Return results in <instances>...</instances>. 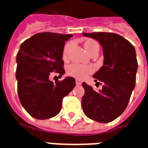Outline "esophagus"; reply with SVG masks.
Returning a JSON list of instances; mask_svg holds the SVG:
<instances>
[{"instance_id":"34e87169","label":"esophagus","mask_w":148,"mask_h":148,"mask_svg":"<svg viewBox=\"0 0 148 148\" xmlns=\"http://www.w3.org/2000/svg\"><path fill=\"white\" fill-rule=\"evenodd\" d=\"M75 82H76V85H77V86H80L81 84H82V82H81L80 80H78V79H76Z\"/></svg>"}]
</instances>
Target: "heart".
Returning a JSON list of instances; mask_svg holds the SVG:
<instances>
[{
	"label": "heart",
	"instance_id": "b5f03b06",
	"mask_svg": "<svg viewBox=\"0 0 148 148\" xmlns=\"http://www.w3.org/2000/svg\"><path fill=\"white\" fill-rule=\"evenodd\" d=\"M97 42H95L94 40L90 39L87 40L84 43V47L86 50V51L88 53H90V51L92 49L97 46ZM71 44L69 42L67 44H66L63 49V57L66 58L67 56L68 51L70 50ZM94 71V69L92 66L90 65H86V64H80V63H73L69 66V67L67 69V74L69 75H71L72 77H76L78 79H83L85 77H86L89 74H92Z\"/></svg>",
	"mask_w": 148,
	"mask_h": 148
}]
</instances>
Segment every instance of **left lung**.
Returning a JSON list of instances; mask_svg holds the SVG:
<instances>
[{
	"label": "left lung",
	"instance_id": "1",
	"mask_svg": "<svg viewBox=\"0 0 148 148\" xmlns=\"http://www.w3.org/2000/svg\"><path fill=\"white\" fill-rule=\"evenodd\" d=\"M82 35L96 39L102 46L104 63L93 74L97 83H103L102 89L96 92L83 82L85 94L82 107L91 120L109 123L123 113L135 88L138 68L136 50L129 41L117 34L92 32Z\"/></svg>",
	"mask_w": 148,
	"mask_h": 148
}]
</instances>
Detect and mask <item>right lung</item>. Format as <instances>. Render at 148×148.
<instances>
[{
    "instance_id": "1",
    "label": "right lung",
    "mask_w": 148,
    "mask_h": 148,
    "mask_svg": "<svg viewBox=\"0 0 148 148\" xmlns=\"http://www.w3.org/2000/svg\"><path fill=\"white\" fill-rule=\"evenodd\" d=\"M72 34L41 32L26 39L16 55L19 99L24 109L39 120L55 116L61 110L63 97L75 86V79L67 77L53 83L52 72L63 75L62 59L65 41Z\"/></svg>"
}]
</instances>
